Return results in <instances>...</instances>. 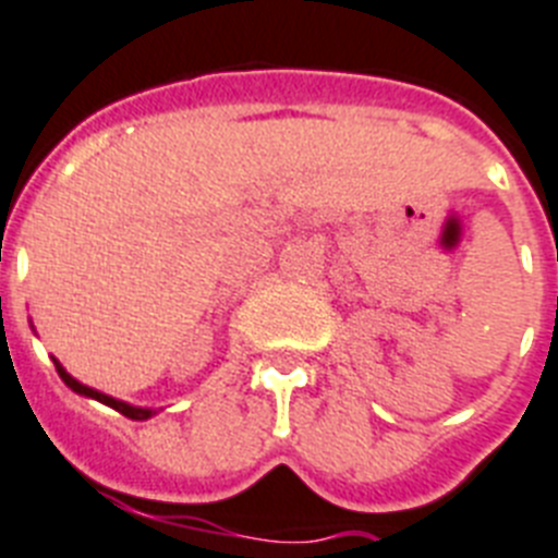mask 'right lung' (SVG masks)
<instances>
[{
	"mask_svg": "<svg viewBox=\"0 0 558 558\" xmlns=\"http://www.w3.org/2000/svg\"><path fill=\"white\" fill-rule=\"evenodd\" d=\"M53 366H57L59 378L65 381V387H71V389H74V392H80V396H85V398H94V401H99V404L111 407V410L122 412L125 418H131V421H146V418H151V415H154V410H146V407H131V404H125V401H117V398L106 396V392H99V389L85 387V384L76 381L74 375H68V373H65V366L59 364L57 357H53Z\"/></svg>",
	"mask_w": 558,
	"mask_h": 558,
	"instance_id": "1",
	"label": "right lung"
}]
</instances>
